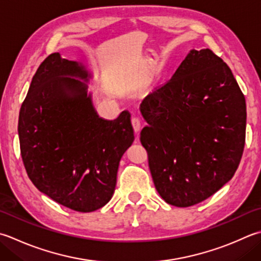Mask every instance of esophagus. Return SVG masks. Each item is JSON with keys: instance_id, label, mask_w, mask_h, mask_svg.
Returning a JSON list of instances; mask_svg holds the SVG:
<instances>
[{"instance_id": "34e87169", "label": "esophagus", "mask_w": 261, "mask_h": 261, "mask_svg": "<svg viewBox=\"0 0 261 261\" xmlns=\"http://www.w3.org/2000/svg\"><path fill=\"white\" fill-rule=\"evenodd\" d=\"M131 123H132V126H134V130H135L136 134H137V135L139 134V131H140V126H141V122H140V120L138 119V117H132Z\"/></svg>"}]
</instances>
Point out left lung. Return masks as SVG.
<instances>
[{"label": "left lung", "instance_id": "1", "mask_svg": "<svg viewBox=\"0 0 261 261\" xmlns=\"http://www.w3.org/2000/svg\"><path fill=\"white\" fill-rule=\"evenodd\" d=\"M157 192L172 206L190 207L233 177L246 141V99L224 61L191 49L172 78L140 104Z\"/></svg>", "mask_w": 261, "mask_h": 261}]
</instances>
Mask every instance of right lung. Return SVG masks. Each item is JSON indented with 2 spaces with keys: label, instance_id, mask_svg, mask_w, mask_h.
I'll return each mask as SVG.
<instances>
[{
  "label": "right lung",
  "instance_id": "add662e5",
  "mask_svg": "<svg viewBox=\"0 0 261 261\" xmlns=\"http://www.w3.org/2000/svg\"><path fill=\"white\" fill-rule=\"evenodd\" d=\"M90 71L53 53L33 76L19 113L20 150L38 190L80 213L113 196L121 157L135 140L131 115L100 117L88 91Z\"/></svg>",
  "mask_w": 261,
  "mask_h": 261
}]
</instances>
